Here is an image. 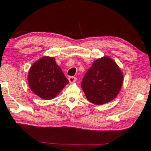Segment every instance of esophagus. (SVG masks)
I'll list each match as a JSON object with an SVG mask.
<instances>
[{
    "label": "esophagus",
    "instance_id": "1",
    "mask_svg": "<svg viewBox=\"0 0 151 151\" xmlns=\"http://www.w3.org/2000/svg\"><path fill=\"white\" fill-rule=\"evenodd\" d=\"M76 78L75 77V76H69L68 77V81L70 83H73L75 81H76Z\"/></svg>",
    "mask_w": 151,
    "mask_h": 151
}]
</instances>
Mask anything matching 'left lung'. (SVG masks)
<instances>
[{
  "mask_svg": "<svg viewBox=\"0 0 151 151\" xmlns=\"http://www.w3.org/2000/svg\"><path fill=\"white\" fill-rule=\"evenodd\" d=\"M123 81V73L117 64L105 56L93 63L84 75L81 87L90 102L102 105L117 96Z\"/></svg>",
  "mask_w": 151,
  "mask_h": 151,
  "instance_id": "left-lung-1",
  "label": "left lung"
}]
</instances>
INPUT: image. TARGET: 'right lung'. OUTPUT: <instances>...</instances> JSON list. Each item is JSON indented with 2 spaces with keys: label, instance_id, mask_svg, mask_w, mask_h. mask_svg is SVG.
Returning a JSON list of instances; mask_svg holds the SVG:
<instances>
[{
  "label": "right lung",
  "instance_id": "add662e5",
  "mask_svg": "<svg viewBox=\"0 0 151 151\" xmlns=\"http://www.w3.org/2000/svg\"><path fill=\"white\" fill-rule=\"evenodd\" d=\"M28 80L31 90L44 100L55 98L69 83L55 58L48 56L40 58L31 66Z\"/></svg>",
  "mask_w": 151,
  "mask_h": 151
}]
</instances>
